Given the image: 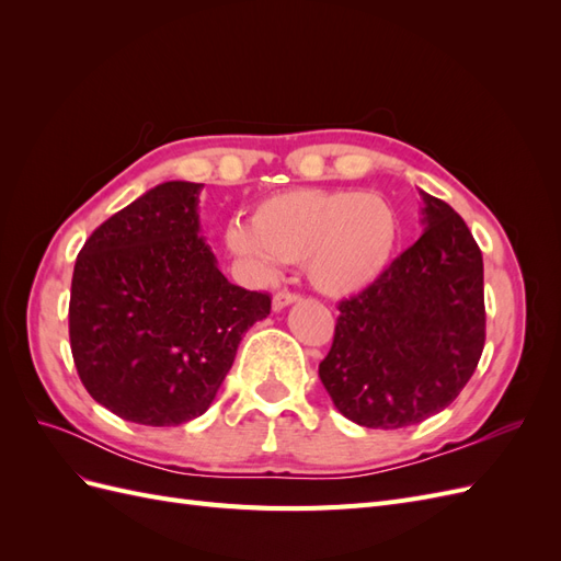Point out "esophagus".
I'll return each mask as SVG.
<instances>
[{
    "label": "esophagus",
    "instance_id": "obj_1",
    "mask_svg": "<svg viewBox=\"0 0 561 561\" xmlns=\"http://www.w3.org/2000/svg\"><path fill=\"white\" fill-rule=\"evenodd\" d=\"M295 301H299V297L295 295V293H276L274 295V311H283L285 307H290V304H295Z\"/></svg>",
    "mask_w": 561,
    "mask_h": 561
}]
</instances>
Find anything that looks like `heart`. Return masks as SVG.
Masks as SVG:
<instances>
[{
	"mask_svg": "<svg viewBox=\"0 0 561 561\" xmlns=\"http://www.w3.org/2000/svg\"><path fill=\"white\" fill-rule=\"evenodd\" d=\"M225 239L262 278L276 274L278 260L307 262L318 293L351 297L377 283L393 262L400 217L377 194L287 190L260 201L250 227L231 222Z\"/></svg>",
	"mask_w": 561,
	"mask_h": 561,
	"instance_id": "b5f03b06",
	"label": "heart"
}]
</instances>
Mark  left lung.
Segmentation results:
<instances>
[{
  "label": "left lung",
  "instance_id": "obj_1",
  "mask_svg": "<svg viewBox=\"0 0 561 561\" xmlns=\"http://www.w3.org/2000/svg\"><path fill=\"white\" fill-rule=\"evenodd\" d=\"M421 198V239L339 304L318 367L336 410L365 428H404L443 412L484 348L482 252L451 206Z\"/></svg>",
  "mask_w": 561,
  "mask_h": 561
}]
</instances>
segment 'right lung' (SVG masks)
<instances>
[{
	"mask_svg": "<svg viewBox=\"0 0 561 561\" xmlns=\"http://www.w3.org/2000/svg\"><path fill=\"white\" fill-rule=\"evenodd\" d=\"M203 184L163 182L83 243L70 346L81 383L116 416L180 426L208 410L271 299L233 285L201 236Z\"/></svg>",
	"mask_w": 561,
	"mask_h": 561,
	"instance_id": "right-lung-1",
	"label": "right lung"
}]
</instances>
